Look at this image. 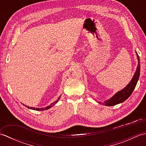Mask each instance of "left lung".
<instances>
[{
  "label": "left lung",
  "mask_w": 146,
  "mask_h": 146,
  "mask_svg": "<svg viewBox=\"0 0 146 146\" xmlns=\"http://www.w3.org/2000/svg\"><path fill=\"white\" fill-rule=\"evenodd\" d=\"M136 53H137V52H136ZM137 59L138 66L137 68V70H136L131 82L129 83L128 85L126 87H125L121 91L117 92L113 97H111L108 100L105 102V103L104 104L105 105H106V106H113V105H115L117 104H119L120 103H122L123 102H124L130 97V96H131L132 93L134 91L136 85H137V83L139 78V75H140L141 66L140 60H139V57L138 55Z\"/></svg>",
  "instance_id": "left-lung-1"
}]
</instances>
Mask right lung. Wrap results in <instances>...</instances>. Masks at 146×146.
Wrapping results in <instances>:
<instances>
[{
  "label": "right lung",
  "instance_id": "right-lung-1",
  "mask_svg": "<svg viewBox=\"0 0 146 146\" xmlns=\"http://www.w3.org/2000/svg\"><path fill=\"white\" fill-rule=\"evenodd\" d=\"M60 97L58 98V100H57L56 101H55L54 102H53V103H52L50 105H49V106L46 107H45V108H35V107H27V106H26V105H25V106H26V107L28 108H30V109L35 110H47V109H48V108L52 107V106H53V105H54V104H56L57 102H58V101L59 100V99H60Z\"/></svg>",
  "mask_w": 146,
  "mask_h": 146
}]
</instances>
